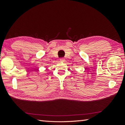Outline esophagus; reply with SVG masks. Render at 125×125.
<instances>
[{"label": "esophagus", "instance_id": "esophagus-1", "mask_svg": "<svg viewBox=\"0 0 125 125\" xmlns=\"http://www.w3.org/2000/svg\"><path fill=\"white\" fill-rule=\"evenodd\" d=\"M60 62H65V59L64 58H61L60 59Z\"/></svg>", "mask_w": 125, "mask_h": 125}]
</instances>
